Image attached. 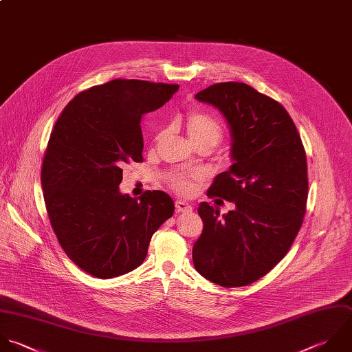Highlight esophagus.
Listing matches in <instances>:
<instances>
[{
  "mask_svg": "<svg viewBox=\"0 0 352 352\" xmlns=\"http://www.w3.org/2000/svg\"><path fill=\"white\" fill-rule=\"evenodd\" d=\"M175 208L178 212H190L192 211V206L184 200H177L175 201Z\"/></svg>",
  "mask_w": 352,
  "mask_h": 352,
  "instance_id": "esophagus-1",
  "label": "esophagus"
}]
</instances>
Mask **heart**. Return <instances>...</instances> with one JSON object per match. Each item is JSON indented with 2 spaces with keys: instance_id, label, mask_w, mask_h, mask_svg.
<instances>
[{
  "instance_id": "1",
  "label": "heart",
  "mask_w": 352,
  "mask_h": 352,
  "mask_svg": "<svg viewBox=\"0 0 352 352\" xmlns=\"http://www.w3.org/2000/svg\"><path fill=\"white\" fill-rule=\"evenodd\" d=\"M184 124L189 140L199 149L210 151L211 148L217 146L225 135L223 124L215 116L201 111L189 112ZM199 178L200 174L197 171L175 173L170 175V186L182 196H190L196 189V182Z\"/></svg>"
}]
</instances>
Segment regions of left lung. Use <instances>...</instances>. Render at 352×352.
<instances>
[{
	"instance_id": "1",
	"label": "left lung",
	"mask_w": 352,
	"mask_h": 352,
	"mask_svg": "<svg viewBox=\"0 0 352 352\" xmlns=\"http://www.w3.org/2000/svg\"><path fill=\"white\" fill-rule=\"evenodd\" d=\"M196 98L218 108L230 126L234 163L215 177L207 196L236 208L219 217L215 206L200 204L204 228L193 263L214 284L244 287L266 276L300 230L309 195L306 151L287 109L247 83H215Z\"/></svg>"
}]
</instances>
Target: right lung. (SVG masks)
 <instances>
[{"label":"right lung","mask_w":352,"mask_h":352,"mask_svg":"<svg viewBox=\"0 0 352 352\" xmlns=\"http://www.w3.org/2000/svg\"><path fill=\"white\" fill-rule=\"evenodd\" d=\"M178 85L113 79L76 94L58 116L41 184L53 232L67 256L97 278L138 267L153 233L174 214L162 190L122 195L123 166L142 162L141 118L164 105Z\"/></svg>","instance_id":"obj_1"}]
</instances>
